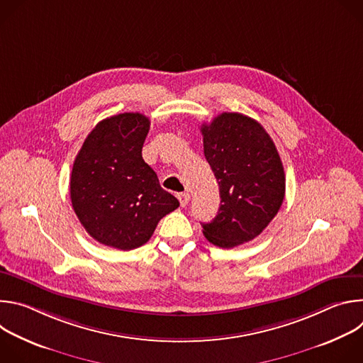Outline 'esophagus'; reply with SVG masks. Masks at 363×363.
<instances>
[{
	"label": "esophagus",
	"instance_id": "obj_1",
	"mask_svg": "<svg viewBox=\"0 0 363 363\" xmlns=\"http://www.w3.org/2000/svg\"><path fill=\"white\" fill-rule=\"evenodd\" d=\"M178 199H179V203L181 206H186L189 199H191V195L188 192H182V194H178Z\"/></svg>",
	"mask_w": 363,
	"mask_h": 363
}]
</instances>
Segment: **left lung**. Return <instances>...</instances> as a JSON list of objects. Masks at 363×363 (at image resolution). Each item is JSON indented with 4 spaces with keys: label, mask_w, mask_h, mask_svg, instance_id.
I'll return each instance as SVG.
<instances>
[{
    "label": "left lung",
    "mask_w": 363,
    "mask_h": 363,
    "mask_svg": "<svg viewBox=\"0 0 363 363\" xmlns=\"http://www.w3.org/2000/svg\"><path fill=\"white\" fill-rule=\"evenodd\" d=\"M201 132L221 198L216 218L202 224V233L214 245L233 248L260 235L279 213L284 168L270 135L245 115L224 112L202 123Z\"/></svg>",
    "instance_id": "obj_1"
}]
</instances>
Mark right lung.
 Returning a JSON list of instances; mask_svg holds the SVG:
<instances>
[{"label": "right lung", "mask_w": 363, "mask_h": 363, "mask_svg": "<svg viewBox=\"0 0 363 363\" xmlns=\"http://www.w3.org/2000/svg\"><path fill=\"white\" fill-rule=\"evenodd\" d=\"M149 126L142 113L103 119L74 160L73 210L90 237L103 245L123 251L143 245L161 218L179 206L142 158Z\"/></svg>", "instance_id": "1"}]
</instances>
